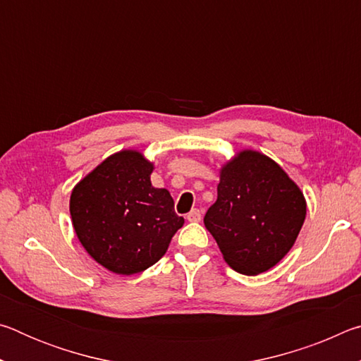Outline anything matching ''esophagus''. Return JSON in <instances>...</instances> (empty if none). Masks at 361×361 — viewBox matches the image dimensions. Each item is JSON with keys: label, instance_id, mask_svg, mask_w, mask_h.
<instances>
[{"label": "esophagus", "instance_id": "esophagus-1", "mask_svg": "<svg viewBox=\"0 0 361 361\" xmlns=\"http://www.w3.org/2000/svg\"><path fill=\"white\" fill-rule=\"evenodd\" d=\"M200 218H202V215H200V210H197V209H194V210H191L186 215V219L188 221H191V223H197V221H200Z\"/></svg>", "mask_w": 361, "mask_h": 361}]
</instances>
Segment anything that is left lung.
Masks as SVG:
<instances>
[{"label":"left lung","mask_w":361,"mask_h":361,"mask_svg":"<svg viewBox=\"0 0 361 361\" xmlns=\"http://www.w3.org/2000/svg\"><path fill=\"white\" fill-rule=\"evenodd\" d=\"M305 218L299 188L272 159L242 151L221 169L204 223L234 271L256 276L290 252Z\"/></svg>","instance_id":"1"}]
</instances>
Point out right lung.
I'll list each match as a JSON object with an SVG mask.
<instances>
[{
  "mask_svg": "<svg viewBox=\"0 0 361 361\" xmlns=\"http://www.w3.org/2000/svg\"><path fill=\"white\" fill-rule=\"evenodd\" d=\"M151 172L152 164L143 154L121 151L73 189V228L108 271L132 276L156 264L185 223L167 189L151 185Z\"/></svg>",
  "mask_w": 361,
  "mask_h": 361,
  "instance_id": "add662e5",
  "label": "right lung"
}]
</instances>
